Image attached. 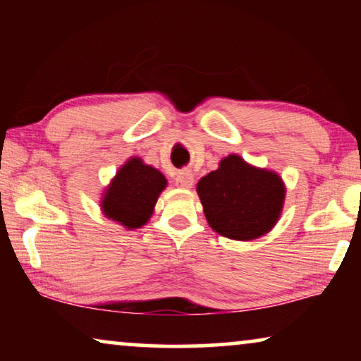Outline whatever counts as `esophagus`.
<instances>
[{
  "mask_svg": "<svg viewBox=\"0 0 361 361\" xmlns=\"http://www.w3.org/2000/svg\"><path fill=\"white\" fill-rule=\"evenodd\" d=\"M192 184H194V176H192L190 171H182L176 177V185L182 187V189H190Z\"/></svg>",
  "mask_w": 361,
  "mask_h": 361,
  "instance_id": "34e87169",
  "label": "esophagus"
}]
</instances>
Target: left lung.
I'll list each match as a JSON object with an SVG mask.
<instances>
[{"mask_svg":"<svg viewBox=\"0 0 361 361\" xmlns=\"http://www.w3.org/2000/svg\"><path fill=\"white\" fill-rule=\"evenodd\" d=\"M197 194L205 219L216 233L250 241L278 224L286 187L273 171L250 166L238 154L220 161L219 169L202 177Z\"/></svg>","mask_w":361,"mask_h":361,"instance_id":"left-lung-1","label":"left lung"}]
</instances>
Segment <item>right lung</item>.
Masks as SVG:
<instances>
[{
	"mask_svg": "<svg viewBox=\"0 0 361 361\" xmlns=\"http://www.w3.org/2000/svg\"><path fill=\"white\" fill-rule=\"evenodd\" d=\"M166 185V177L159 171L140 157H131L105 189L100 202L103 215L130 230L141 228L151 219Z\"/></svg>",
	"mask_w": 361,
	"mask_h": 361,
	"instance_id": "obj_1",
	"label": "right lung"
}]
</instances>
